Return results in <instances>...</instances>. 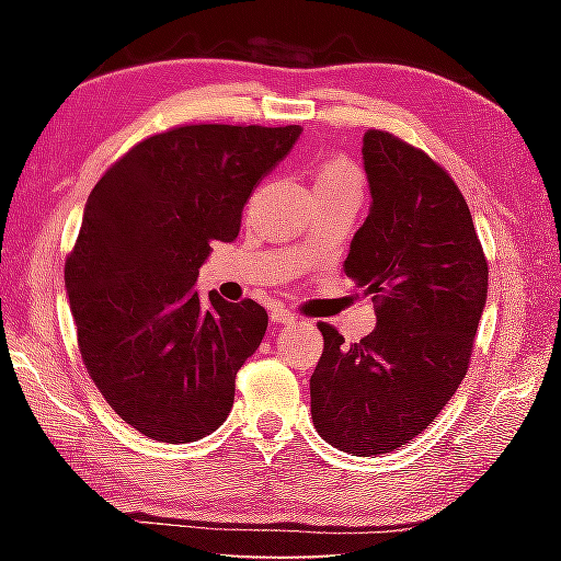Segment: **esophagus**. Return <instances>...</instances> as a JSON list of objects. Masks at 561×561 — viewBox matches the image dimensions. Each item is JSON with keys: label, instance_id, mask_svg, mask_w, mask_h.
<instances>
[{"label": "esophagus", "instance_id": "obj_1", "mask_svg": "<svg viewBox=\"0 0 561 561\" xmlns=\"http://www.w3.org/2000/svg\"><path fill=\"white\" fill-rule=\"evenodd\" d=\"M270 319L274 321V324H291V321H297V314H291L289 309H272Z\"/></svg>", "mask_w": 561, "mask_h": 561}]
</instances>
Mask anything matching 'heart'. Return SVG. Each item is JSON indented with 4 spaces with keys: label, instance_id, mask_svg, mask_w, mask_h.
I'll return each mask as SVG.
<instances>
[{
    "label": "heart",
    "instance_id": "b5f03b06",
    "mask_svg": "<svg viewBox=\"0 0 561 561\" xmlns=\"http://www.w3.org/2000/svg\"><path fill=\"white\" fill-rule=\"evenodd\" d=\"M360 173L358 168L346 158H329L317 168L314 175V195L334 193V190H356L360 193Z\"/></svg>",
    "mask_w": 561,
    "mask_h": 561
}]
</instances>
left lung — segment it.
<instances>
[{"mask_svg":"<svg viewBox=\"0 0 561 561\" xmlns=\"http://www.w3.org/2000/svg\"><path fill=\"white\" fill-rule=\"evenodd\" d=\"M371 207L344 272L374 294L376 329L344 344L319 324L311 421L334 448L368 458L428 428L468 374L488 301V262L453 178L383 130L364 136Z\"/></svg>","mask_w":561,"mask_h":561,"instance_id":"1","label":"left lung"}]
</instances>
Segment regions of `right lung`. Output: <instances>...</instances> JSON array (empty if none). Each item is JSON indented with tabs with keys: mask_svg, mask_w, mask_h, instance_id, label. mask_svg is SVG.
Instances as JSON below:
<instances>
[{
	"mask_svg": "<svg viewBox=\"0 0 561 561\" xmlns=\"http://www.w3.org/2000/svg\"><path fill=\"white\" fill-rule=\"evenodd\" d=\"M301 126H201L146 138L91 190L66 260L81 358L108 405L148 438L190 443L220 428L234 376L260 348L257 301L197 294L210 242L240 234L260 180Z\"/></svg>",
	"mask_w": 561,
	"mask_h": 561,
	"instance_id": "add662e5",
	"label": "right lung"
}]
</instances>
